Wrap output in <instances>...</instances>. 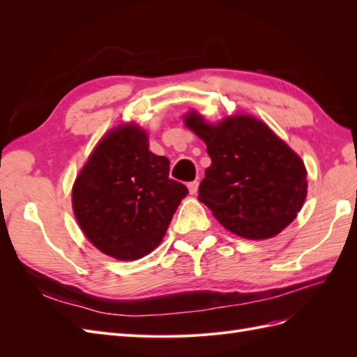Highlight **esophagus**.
<instances>
[{
	"instance_id": "obj_1",
	"label": "esophagus",
	"mask_w": 357,
	"mask_h": 357,
	"mask_svg": "<svg viewBox=\"0 0 357 357\" xmlns=\"http://www.w3.org/2000/svg\"><path fill=\"white\" fill-rule=\"evenodd\" d=\"M198 188H199V183L195 180V181H190L188 185V189H189V193L190 195H195V193L198 192Z\"/></svg>"
}]
</instances>
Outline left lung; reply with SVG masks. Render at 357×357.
Segmentation results:
<instances>
[{
  "label": "left lung",
  "instance_id": "8db88e82",
  "mask_svg": "<svg viewBox=\"0 0 357 357\" xmlns=\"http://www.w3.org/2000/svg\"><path fill=\"white\" fill-rule=\"evenodd\" d=\"M185 125L207 146L198 199L219 223L247 240H268L295 220L307 198V168L265 122L231 114L210 123L197 110Z\"/></svg>",
  "mask_w": 357,
  "mask_h": 357
}]
</instances>
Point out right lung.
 <instances>
[{
    "label": "right lung",
    "instance_id": "obj_1",
    "mask_svg": "<svg viewBox=\"0 0 357 357\" xmlns=\"http://www.w3.org/2000/svg\"><path fill=\"white\" fill-rule=\"evenodd\" d=\"M168 172V158L149 150L146 129L132 122L110 129L73 185V211L86 238L117 261L153 252L188 195Z\"/></svg>",
    "mask_w": 357,
    "mask_h": 357
}]
</instances>
